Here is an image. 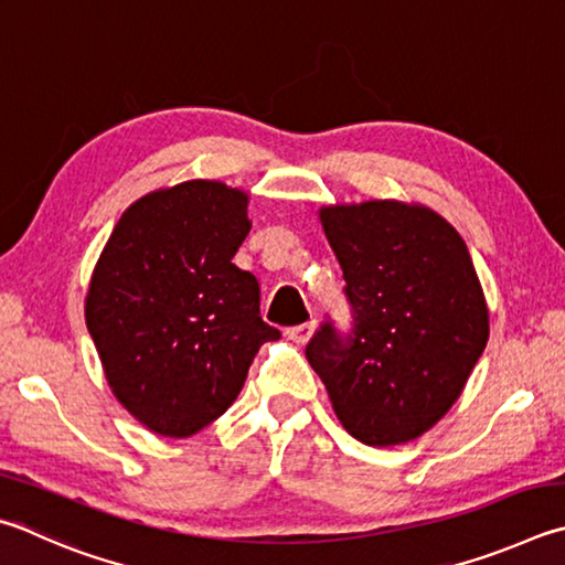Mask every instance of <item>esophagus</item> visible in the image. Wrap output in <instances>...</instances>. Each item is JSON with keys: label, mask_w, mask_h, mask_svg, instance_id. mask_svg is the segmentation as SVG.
Wrapping results in <instances>:
<instances>
[{"label": "esophagus", "mask_w": 565, "mask_h": 565, "mask_svg": "<svg viewBox=\"0 0 565 565\" xmlns=\"http://www.w3.org/2000/svg\"><path fill=\"white\" fill-rule=\"evenodd\" d=\"M313 328H316V321L311 318V321H306V323L286 328V335H289V341H294V343H306L313 335Z\"/></svg>", "instance_id": "obj_1"}]
</instances>
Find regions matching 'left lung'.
Segmentation results:
<instances>
[{"mask_svg": "<svg viewBox=\"0 0 565 565\" xmlns=\"http://www.w3.org/2000/svg\"><path fill=\"white\" fill-rule=\"evenodd\" d=\"M353 326L328 318L306 345L343 427L403 445L445 417L484 353L489 311L465 239L437 212L395 200L321 210Z\"/></svg>", "mask_w": 565, "mask_h": 565, "instance_id": "8db88e82", "label": "left lung"}]
</instances>
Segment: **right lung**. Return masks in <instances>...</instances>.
I'll use <instances>...</instances> for the list:
<instances>
[{"instance_id":"add662e5","label":"right lung","mask_w":565,"mask_h":565,"mask_svg":"<svg viewBox=\"0 0 565 565\" xmlns=\"http://www.w3.org/2000/svg\"><path fill=\"white\" fill-rule=\"evenodd\" d=\"M249 230L247 194L190 180L132 202L100 254L88 333L113 395L156 435L190 437L227 413L281 335L262 321L259 281L232 264Z\"/></svg>"}]
</instances>
